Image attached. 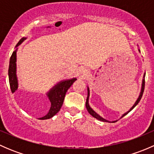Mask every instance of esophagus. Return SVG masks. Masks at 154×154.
Segmentation results:
<instances>
[{
    "instance_id": "34e87169",
    "label": "esophagus",
    "mask_w": 154,
    "mask_h": 154,
    "mask_svg": "<svg viewBox=\"0 0 154 154\" xmlns=\"http://www.w3.org/2000/svg\"><path fill=\"white\" fill-rule=\"evenodd\" d=\"M80 73L83 74V75H86L88 74V71H87V69H85V68H82V69H80Z\"/></svg>"
}]
</instances>
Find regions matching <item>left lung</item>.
<instances>
[{
  "mask_svg": "<svg viewBox=\"0 0 154 154\" xmlns=\"http://www.w3.org/2000/svg\"><path fill=\"white\" fill-rule=\"evenodd\" d=\"M139 52H140V50H139ZM144 77H145V74H144L143 80H142V88H141V92H140V94H139V97H138V99H137V100H136V101L135 102L134 105H133V106H132L131 108H130V109L129 110V111H127V112H125V114L122 115V117H121V119H122V118H123L124 116H125L126 115H127V114H128V113L130 112L131 111V110L133 109L134 108V107L136 106V105H137L138 103H139V101H140L141 98H142V94H143L144 89V83H145V82H144ZM88 97H89V88H88V96H87V99H86V106L87 110H88V113H89V114L91 115V116H92L93 117H94V118H95V119H97V120L101 121V122H109V121L106 120V119H103V118H102L101 116H99V115L97 114V113H96L95 112H94V110H93L92 109H91V107H90L89 104H88ZM117 122V121H114V122Z\"/></svg>",
  "mask_w": 154,
  "mask_h": 154,
  "instance_id": "8db88e82",
  "label": "left lung"
}]
</instances>
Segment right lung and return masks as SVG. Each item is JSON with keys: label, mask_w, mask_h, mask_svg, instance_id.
Wrapping results in <instances>:
<instances>
[{"label": "right lung", "mask_w": 154, "mask_h": 154, "mask_svg": "<svg viewBox=\"0 0 154 154\" xmlns=\"http://www.w3.org/2000/svg\"><path fill=\"white\" fill-rule=\"evenodd\" d=\"M27 38L23 37L21 38L18 44L16 45L15 48L18 47V45L21 44ZM18 48L13 51L12 56L10 57V66H9V81H10V86L11 91L12 93L15 92L18 87V78L16 75V52ZM77 80V78H72L70 80H63V81L57 83L56 86H54L47 93V96L51 101V106L50 108L49 112L46 116L44 117L39 118L40 120H45V119H49L52 118L53 116H55L57 112L60 110L62 106H63V101H64L65 96H66V92H67L68 88L71 87V85L74 83V81Z\"/></svg>", "instance_id": "add662e5"}]
</instances>
